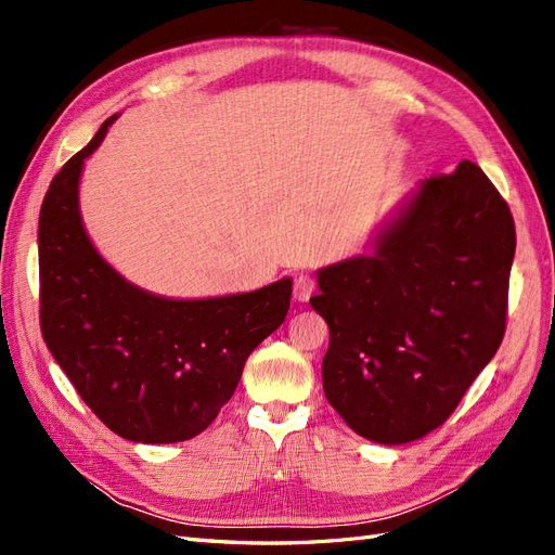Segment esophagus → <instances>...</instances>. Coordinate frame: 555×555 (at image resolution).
I'll list each match as a JSON object with an SVG mask.
<instances>
[{
	"label": "esophagus",
	"mask_w": 555,
	"mask_h": 555,
	"mask_svg": "<svg viewBox=\"0 0 555 555\" xmlns=\"http://www.w3.org/2000/svg\"><path fill=\"white\" fill-rule=\"evenodd\" d=\"M314 287H317V282H314L312 275H308V273L296 275V280H294V298L298 300V304H306V300H310V296L314 294Z\"/></svg>",
	"instance_id": "1"
}]
</instances>
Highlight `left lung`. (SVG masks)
<instances>
[{
	"label": "left lung",
	"instance_id": "8db88e82",
	"mask_svg": "<svg viewBox=\"0 0 555 555\" xmlns=\"http://www.w3.org/2000/svg\"><path fill=\"white\" fill-rule=\"evenodd\" d=\"M514 249L509 206L463 159L418 182L367 255L319 268L324 393L351 430L405 444L447 422L505 335Z\"/></svg>",
	"mask_w": 555,
	"mask_h": 555
}]
</instances>
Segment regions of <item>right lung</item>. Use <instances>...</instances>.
<instances>
[{"instance_id":"1","label":"right lung","mask_w":555,"mask_h":555,"mask_svg":"<svg viewBox=\"0 0 555 555\" xmlns=\"http://www.w3.org/2000/svg\"><path fill=\"white\" fill-rule=\"evenodd\" d=\"M115 117L50 182L39 215L41 333L102 422L131 442L166 444L206 430L247 357L287 317L292 278L247 294L166 298L99 255L78 206L86 162Z\"/></svg>"}]
</instances>
